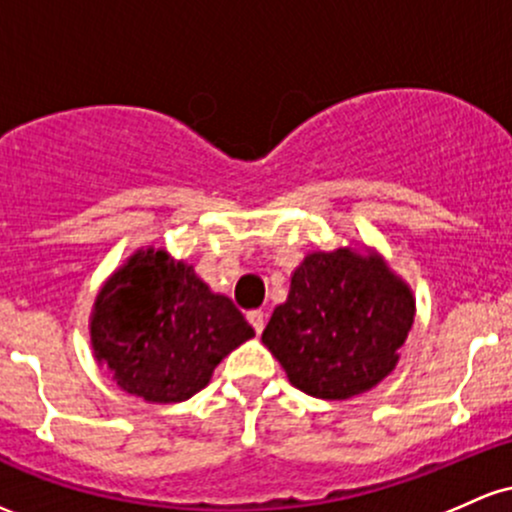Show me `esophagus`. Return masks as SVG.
<instances>
[{
	"instance_id": "34e87169",
	"label": "esophagus",
	"mask_w": 512,
	"mask_h": 512,
	"mask_svg": "<svg viewBox=\"0 0 512 512\" xmlns=\"http://www.w3.org/2000/svg\"><path fill=\"white\" fill-rule=\"evenodd\" d=\"M247 320H250V325L255 328L257 335L265 330V313H262V311H250V313H247Z\"/></svg>"
}]
</instances>
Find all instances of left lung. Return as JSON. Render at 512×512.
<instances>
[{
  "label": "left lung",
  "mask_w": 512,
  "mask_h": 512,
  "mask_svg": "<svg viewBox=\"0 0 512 512\" xmlns=\"http://www.w3.org/2000/svg\"><path fill=\"white\" fill-rule=\"evenodd\" d=\"M413 316L411 286L384 257L338 247L303 257L262 342L296 389L345 401L374 389L396 369Z\"/></svg>",
  "instance_id": "1"
}]
</instances>
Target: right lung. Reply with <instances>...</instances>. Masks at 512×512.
Wrapping results in <instances>:
<instances>
[{
  "label": "right lung",
  "instance_id": "obj_1",
  "mask_svg": "<svg viewBox=\"0 0 512 512\" xmlns=\"http://www.w3.org/2000/svg\"><path fill=\"white\" fill-rule=\"evenodd\" d=\"M94 357L148 403H179L255 335L223 294L165 250H138L101 286L89 320Z\"/></svg>",
  "mask_w": 512,
  "mask_h": 512
}]
</instances>
